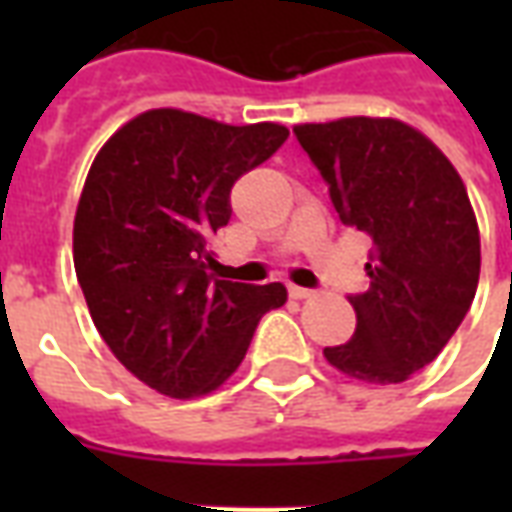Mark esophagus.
Segmentation results:
<instances>
[{
    "mask_svg": "<svg viewBox=\"0 0 512 512\" xmlns=\"http://www.w3.org/2000/svg\"><path fill=\"white\" fill-rule=\"evenodd\" d=\"M290 299H299V301H304V299H312V296H315V290H310V288H299V285H290Z\"/></svg>",
    "mask_w": 512,
    "mask_h": 512,
    "instance_id": "esophagus-1",
    "label": "esophagus"
}]
</instances>
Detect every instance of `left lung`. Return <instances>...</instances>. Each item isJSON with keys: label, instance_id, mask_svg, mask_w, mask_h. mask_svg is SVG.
<instances>
[{"label": "left lung", "instance_id": "obj_1", "mask_svg": "<svg viewBox=\"0 0 512 512\" xmlns=\"http://www.w3.org/2000/svg\"><path fill=\"white\" fill-rule=\"evenodd\" d=\"M293 134L329 183L340 222L373 238L370 288L351 296L356 332L323 348L365 384H400L450 343L480 279V230L458 169L397 117L299 123Z\"/></svg>", "mask_w": 512, "mask_h": 512}]
</instances>
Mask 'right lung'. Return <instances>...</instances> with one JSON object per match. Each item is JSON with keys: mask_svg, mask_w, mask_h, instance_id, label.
<instances>
[{"mask_svg": "<svg viewBox=\"0 0 512 512\" xmlns=\"http://www.w3.org/2000/svg\"><path fill=\"white\" fill-rule=\"evenodd\" d=\"M288 139L279 123L227 126L147 109L98 150L73 219V266L117 362L161 395L219 389L257 323L288 301L282 282L208 271V238L230 222V189Z\"/></svg>", "mask_w": 512, "mask_h": 512, "instance_id": "obj_1", "label": "right lung"}]
</instances>
